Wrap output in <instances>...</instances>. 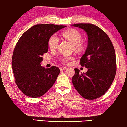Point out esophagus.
Segmentation results:
<instances>
[{
  "mask_svg": "<svg viewBox=\"0 0 127 127\" xmlns=\"http://www.w3.org/2000/svg\"><path fill=\"white\" fill-rule=\"evenodd\" d=\"M67 69L66 67H65V66H62V67L60 68V70H65Z\"/></svg>",
  "mask_w": 127,
  "mask_h": 127,
  "instance_id": "34e87169",
  "label": "esophagus"
}]
</instances>
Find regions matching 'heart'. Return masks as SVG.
Returning a JSON list of instances; mask_svg holds the SVG:
<instances>
[{"label":"heart","mask_w":127,"mask_h":127,"mask_svg":"<svg viewBox=\"0 0 127 127\" xmlns=\"http://www.w3.org/2000/svg\"><path fill=\"white\" fill-rule=\"evenodd\" d=\"M62 36L66 38L69 42L73 45L74 49L77 51H81L83 50V45L80 41L82 40L81 34L76 30H69L63 32ZM59 42V38L56 35H53L49 38L48 45L49 48L54 50L57 48ZM72 59L71 57H64L61 58V61L64 64H68L70 60Z\"/></svg>","instance_id":"b5f03b06"}]
</instances>
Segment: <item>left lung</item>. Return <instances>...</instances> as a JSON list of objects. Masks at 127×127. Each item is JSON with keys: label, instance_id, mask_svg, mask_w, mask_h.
<instances>
[{"label": "left lung", "instance_id": "obj_1", "mask_svg": "<svg viewBox=\"0 0 127 127\" xmlns=\"http://www.w3.org/2000/svg\"><path fill=\"white\" fill-rule=\"evenodd\" d=\"M83 29L88 37V45L80 60L82 66L87 69L80 73L75 68L72 83L83 98L94 100L104 95L114 79L117 65L115 50L106 33L91 23L72 25Z\"/></svg>", "mask_w": 127, "mask_h": 127}]
</instances>
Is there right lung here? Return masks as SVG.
I'll return each instance as SVG.
<instances>
[{
  "instance_id": "add662e5",
  "label": "right lung",
  "mask_w": 127,
  "mask_h": 127,
  "mask_svg": "<svg viewBox=\"0 0 127 127\" xmlns=\"http://www.w3.org/2000/svg\"><path fill=\"white\" fill-rule=\"evenodd\" d=\"M65 27L36 25L27 30L17 42L13 54L12 66L17 86L29 97H41L55 83L59 69L57 66L46 69L41 66L42 56L48 52L49 38Z\"/></svg>"
}]
</instances>
